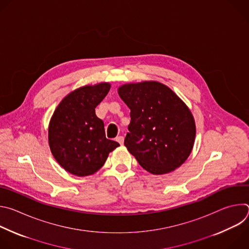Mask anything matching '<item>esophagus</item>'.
Wrapping results in <instances>:
<instances>
[{"label":"esophagus","mask_w":249,"mask_h":249,"mask_svg":"<svg viewBox=\"0 0 249 249\" xmlns=\"http://www.w3.org/2000/svg\"><path fill=\"white\" fill-rule=\"evenodd\" d=\"M116 141H117L118 143L122 146V145H123V143H124V138H123L122 136H119V137H117V138H116Z\"/></svg>","instance_id":"34e87169"}]
</instances>
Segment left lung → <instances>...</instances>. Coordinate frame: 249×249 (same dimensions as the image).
<instances>
[{"mask_svg": "<svg viewBox=\"0 0 249 249\" xmlns=\"http://www.w3.org/2000/svg\"><path fill=\"white\" fill-rule=\"evenodd\" d=\"M118 94L131 110L124 145L140 165L160 175L184 163L196 136L188 106L156 81L125 84L118 88Z\"/></svg>", "mask_w": 249, "mask_h": 249, "instance_id": "left-lung-1", "label": "left lung"}]
</instances>
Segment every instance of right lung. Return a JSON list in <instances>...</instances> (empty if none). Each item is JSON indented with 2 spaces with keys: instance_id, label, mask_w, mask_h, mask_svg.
I'll list each match as a JSON object with an SVG mask.
<instances>
[{
  "instance_id": "add662e5",
  "label": "right lung",
  "mask_w": 249,
  "mask_h": 249,
  "mask_svg": "<svg viewBox=\"0 0 249 249\" xmlns=\"http://www.w3.org/2000/svg\"><path fill=\"white\" fill-rule=\"evenodd\" d=\"M109 83L84 86L67 94L56 107L48 127V143L57 162L76 176L96 172L110 152L119 147L105 137L95 107L110 89Z\"/></svg>"
}]
</instances>
